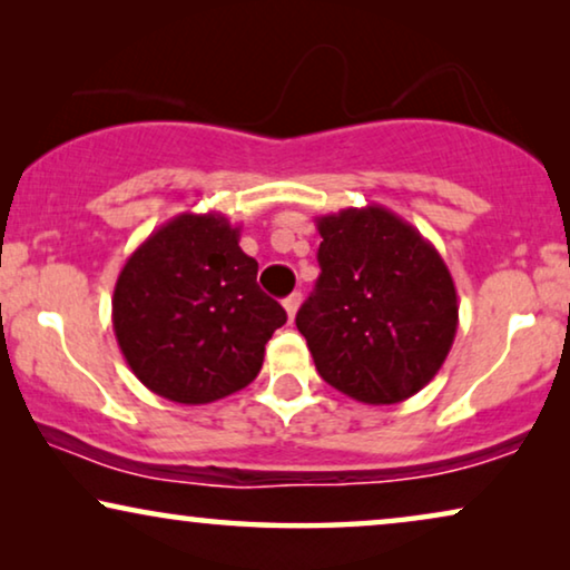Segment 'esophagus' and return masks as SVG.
Listing matches in <instances>:
<instances>
[{
  "label": "esophagus",
  "mask_w": 570,
  "mask_h": 570,
  "mask_svg": "<svg viewBox=\"0 0 570 570\" xmlns=\"http://www.w3.org/2000/svg\"><path fill=\"white\" fill-rule=\"evenodd\" d=\"M283 306H285V311H287V322H293L295 311H298V306H301V293L287 295V298L283 301Z\"/></svg>",
  "instance_id": "1"
}]
</instances>
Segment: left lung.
<instances>
[{
	"label": "left lung",
	"mask_w": 570,
	"mask_h": 570,
	"mask_svg": "<svg viewBox=\"0 0 570 570\" xmlns=\"http://www.w3.org/2000/svg\"><path fill=\"white\" fill-rule=\"evenodd\" d=\"M314 293L295 326L316 371L365 404L410 400L433 381L454 345V277L415 225L381 205L316 217Z\"/></svg>",
	"instance_id": "left-lung-1"
}]
</instances>
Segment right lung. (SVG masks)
<instances>
[{
  "label": "right lung",
  "mask_w": 570,
  "mask_h": 570,
  "mask_svg": "<svg viewBox=\"0 0 570 570\" xmlns=\"http://www.w3.org/2000/svg\"><path fill=\"white\" fill-rule=\"evenodd\" d=\"M220 213H181L139 244L111 298L124 361L153 394L209 404L252 384L287 322L256 285L259 264Z\"/></svg>",
  "instance_id": "right-lung-1"
}]
</instances>
